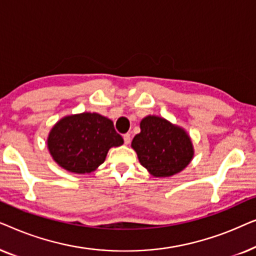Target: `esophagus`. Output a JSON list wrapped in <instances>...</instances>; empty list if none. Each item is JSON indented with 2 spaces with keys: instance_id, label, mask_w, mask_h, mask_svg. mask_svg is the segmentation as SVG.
<instances>
[{
  "instance_id": "esophagus-1",
  "label": "esophagus",
  "mask_w": 256,
  "mask_h": 256,
  "mask_svg": "<svg viewBox=\"0 0 256 256\" xmlns=\"http://www.w3.org/2000/svg\"><path fill=\"white\" fill-rule=\"evenodd\" d=\"M130 140H132L130 134H124V141L126 144H129V143H130Z\"/></svg>"
}]
</instances>
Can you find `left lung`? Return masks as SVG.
Returning a JSON list of instances; mask_svg holds the SVG:
<instances>
[{"label":"left lung","instance_id":"8db88e82","mask_svg":"<svg viewBox=\"0 0 256 256\" xmlns=\"http://www.w3.org/2000/svg\"><path fill=\"white\" fill-rule=\"evenodd\" d=\"M141 132L132 148L140 163L155 177H170L185 169L194 157V146L183 128L166 118L148 115L140 124Z\"/></svg>","mask_w":256,"mask_h":256}]
</instances>
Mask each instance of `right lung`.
Instances as JSON below:
<instances>
[{
  "mask_svg": "<svg viewBox=\"0 0 256 256\" xmlns=\"http://www.w3.org/2000/svg\"><path fill=\"white\" fill-rule=\"evenodd\" d=\"M124 144L113 121L98 113L68 115L52 127L48 148L58 166L74 174H90L106 160L112 146Z\"/></svg>",
  "mask_w": 256,
  "mask_h": 256,
  "instance_id": "right-lung-1",
  "label": "right lung"
}]
</instances>
